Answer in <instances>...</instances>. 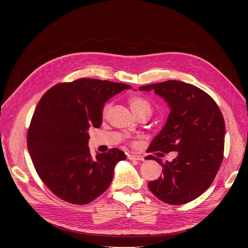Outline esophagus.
<instances>
[{
    "mask_svg": "<svg viewBox=\"0 0 248 248\" xmlns=\"http://www.w3.org/2000/svg\"><path fill=\"white\" fill-rule=\"evenodd\" d=\"M128 159H130V160H138V161H144L145 160L144 156L137 155V154H130V155H128Z\"/></svg>",
    "mask_w": 248,
    "mask_h": 248,
    "instance_id": "34e87169",
    "label": "esophagus"
}]
</instances>
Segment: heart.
I'll list each match as a JSON object with an SVG mask.
<instances>
[{
	"instance_id": "1",
	"label": "heart",
	"mask_w": 248,
	"mask_h": 248,
	"mask_svg": "<svg viewBox=\"0 0 248 248\" xmlns=\"http://www.w3.org/2000/svg\"><path fill=\"white\" fill-rule=\"evenodd\" d=\"M129 104H130V108H131L134 115H137V114H139V112L144 111V110H148V111L151 112V109H152L150 102L141 96H132V97H130ZM109 108H110V104H107V106L104 107V108H103V114H107V112L109 109Z\"/></svg>"
}]
</instances>
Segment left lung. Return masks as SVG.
<instances>
[{
	"label": "left lung",
	"instance_id": "8db88e82",
	"mask_svg": "<svg viewBox=\"0 0 248 248\" xmlns=\"http://www.w3.org/2000/svg\"><path fill=\"white\" fill-rule=\"evenodd\" d=\"M139 90L153 91L170 109L148 152H178L175 159L166 163L147 156L159 162L163 171L149 182V189L170 205L196 200L212 184L222 162L226 126L219 108L202 90L179 80L141 86Z\"/></svg>",
	"mask_w": 248,
	"mask_h": 248
}]
</instances>
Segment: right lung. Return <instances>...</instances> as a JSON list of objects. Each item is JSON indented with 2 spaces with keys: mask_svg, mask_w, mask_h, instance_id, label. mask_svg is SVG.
I'll use <instances>...</instances> for the list:
<instances>
[{
  "mask_svg": "<svg viewBox=\"0 0 248 248\" xmlns=\"http://www.w3.org/2000/svg\"><path fill=\"white\" fill-rule=\"evenodd\" d=\"M129 85L79 78L50 88L37 104L28 131V150L37 174L52 193L86 205L106 191L117 163L126 155L117 148L93 158L89 130L99 128L104 103Z\"/></svg>",
  "mask_w": 248,
  "mask_h": 248,
  "instance_id": "right-lung-1",
  "label": "right lung"
}]
</instances>
